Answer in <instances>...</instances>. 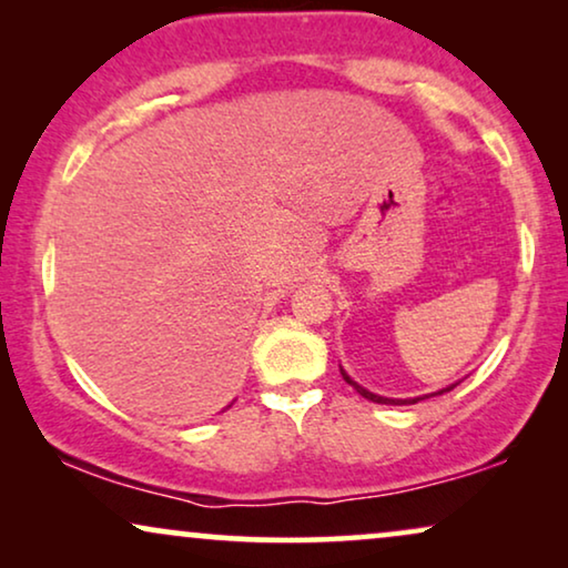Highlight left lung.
<instances>
[{"label": "left lung", "mask_w": 568, "mask_h": 568, "mask_svg": "<svg viewBox=\"0 0 568 568\" xmlns=\"http://www.w3.org/2000/svg\"><path fill=\"white\" fill-rule=\"evenodd\" d=\"M341 375H344V379L348 385L354 387L356 393L362 395V398H367V400H372V403H385V406H410V403H418V400H424V398H429V395H424V398H385V395H375V393H369V390H364V387L359 385V383H354L352 377L346 375L344 369H341ZM457 385V383H455ZM455 385H447V387H442V390H437V393H432V395H442V393H449L453 390Z\"/></svg>", "instance_id": "8db88e82"}]
</instances>
